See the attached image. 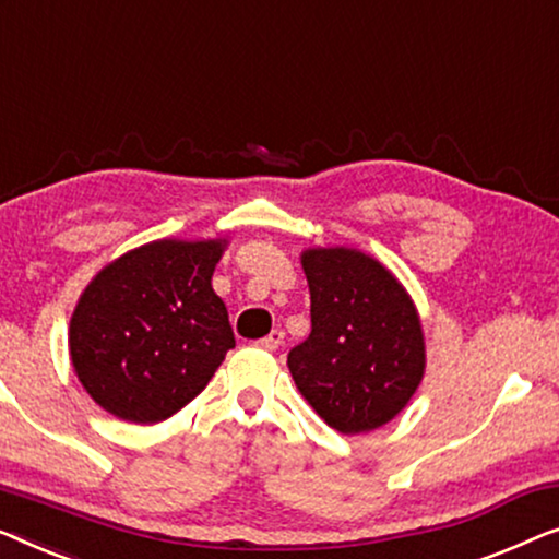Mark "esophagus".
Returning <instances> with one entry per match:
<instances>
[{
	"label": "esophagus",
	"instance_id": "obj_1",
	"mask_svg": "<svg viewBox=\"0 0 559 559\" xmlns=\"http://www.w3.org/2000/svg\"><path fill=\"white\" fill-rule=\"evenodd\" d=\"M258 344H261L263 349H269V352H276V349L281 347V344H283V332H281V329H273V332H271L269 336H263V340L258 342Z\"/></svg>",
	"mask_w": 559,
	"mask_h": 559
}]
</instances>
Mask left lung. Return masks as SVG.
<instances>
[{
	"mask_svg": "<svg viewBox=\"0 0 559 559\" xmlns=\"http://www.w3.org/2000/svg\"><path fill=\"white\" fill-rule=\"evenodd\" d=\"M311 334L288 352L296 388L344 436L384 426L426 372L420 317L392 273L355 248H309Z\"/></svg>",
	"mask_w": 559,
	"mask_h": 559,
	"instance_id": "obj_1",
	"label": "left lung"
}]
</instances>
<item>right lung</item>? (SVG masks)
Listing matches in <instances>:
<instances>
[{"label": "right lung", "mask_w": 559, "mask_h": 559, "mask_svg": "<svg viewBox=\"0 0 559 559\" xmlns=\"http://www.w3.org/2000/svg\"><path fill=\"white\" fill-rule=\"evenodd\" d=\"M225 240H154L108 263L78 298L70 361L116 418L152 426L200 395L235 336L212 273Z\"/></svg>", "instance_id": "obj_1"}]
</instances>
